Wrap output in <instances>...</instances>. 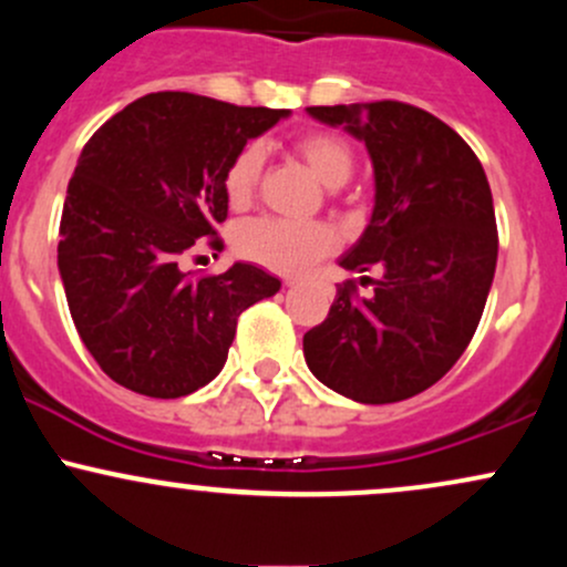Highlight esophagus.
Segmentation results:
<instances>
[{
    "instance_id": "esophagus-1",
    "label": "esophagus",
    "mask_w": 567,
    "mask_h": 567,
    "mask_svg": "<svg viewBox=\"0 0 567 567\" xmlns=\"http://www.w3.org/2000/svg\"><path fill=\"white\" fill-rule=\"evenodd\" d=\"M285 285H288V288H292V285H298V279L296 277H288V279H285Z\"/></svg>"
}]
</instances>
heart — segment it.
Returning a JSON list of instances; mask_svg holds the SVG:
<instances>
[{
    "label": "heart",
    "instance_id": "b5f03b06",
    "mask_svg": "<svg viewBox=\"0 0 567 567\" xmlns=\"http://www.w3.org/2000/svg\"><path fill=\"white\" fill-rule=\"evenodd\" d=\"M296 152L301 154L311 173L324 186L336 188L347 184L354 157L349 143L333 133H306L296 141ZM264 171V148L258 143H247L234 154L224 173L226 199L234 207H245L256 194ZM237 252L247 261L266 266L277 275H298L328 256L336 247V234L320 220H290V218H252L237 229Z\"/></svg>",
    "mask_w": 567,
    "mask_h": 567
}]
</instances>
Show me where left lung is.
Segmentation results:
<instances>
[{"label":"left lung","mask_w":567,"mask_h":567,"mask_svg":"<svg viewBox=\"0 0 567 567\" xmlns=\"http://www.w3.org/2000/svg\"><path fill=\"white\" fill-rule=\"evenodd\" d=\"M306 114L365 143L373 213L338 266L383 271L370 298L338 288L328 320L303 336L306 365L354 402L408 400L455 365L483 317L498 258L491 186L466 141L424 109L379 101Z\"/></svg>","instance_id":"1"}]
</instances>
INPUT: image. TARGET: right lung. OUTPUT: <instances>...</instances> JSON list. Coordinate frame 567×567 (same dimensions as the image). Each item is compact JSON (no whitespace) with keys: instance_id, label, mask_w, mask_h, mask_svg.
<instances>
[{"instance_id":"right-lung-1","label":"right lung","mask_w":567,"mask_h":567,"mask_svg":"<svg viewBox=\"0 0 567 567\" xmlns=\"http://www.w3.org/2000/svg\"><path fill=\"white\" fill-rule=\"evenodd\" d=\"M288 116L152 93L82 148L63 202L58 271L76 333L120 386L157 400L197 392L224 370L239 315L282 288L261 266L237 261L194 279L181 261L226 220L234 154Z\"/></svg>"}]
</instances>
